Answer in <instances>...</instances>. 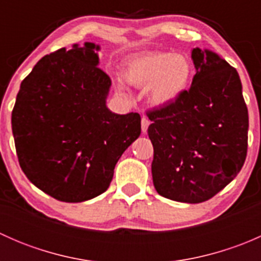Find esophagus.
I'll use <instances>...</instances> for the list:
<instances>
[{"mask_svg": "<svg viewBox=\"0 0 261 261\" xmlns=\"http://www.w3.org/2000/svg\"><path fill=\"white\" fill-rule=\"evenodd\" d=\"M149 125H150L149 118H147L146 116H143V117H141V130H143V133H146Z\"/></svg>", "mask_w": 261, "mask_h": 261, "instance_id": "34e87169", "label": "esophagus"}]
</instances>
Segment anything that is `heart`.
I'll return each instance as SVG.
<instances>
[{"label": "heart", "mask_w": 261, "mask_h": 261, "mask_svg": "<svg viewBox=\"0 0 261 261\" xmlns=\"http://www.w3.org/2000/svg\"><path fill=\"white\" fill-rule=\"evenodd\" d=\"M193 75V63L186 54L147 51L126 62L123 78L135 87L149 86L147 97L152 105L172 103L184 93Z\"/></svg>", "instance_id": "obj_1"}]
</instances>
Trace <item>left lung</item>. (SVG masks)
Segmentation results:
<instances>
[{
  "label": "left lung",
  "mask_w": 261,
  "mask_h": 261,
  "mask_svg": "<svg viewBox=\"0 0 261 261\" xmlns=\"http://www.w3.org/2000/svg\"><path fill=\"white\" fill-rule=\"evenodd\" d=\"M196 75L178 99L147 111L151 173L160 196L201 203L243 168L249 114L238 70L210 50H192Z\"/></svg>",
  "instance_id": "8db88e82"
}]
</instances>
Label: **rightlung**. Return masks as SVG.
<instances>
[{"instance_id": "right-lung-1", "label": "right lung", "mask_w": 261, "mask_h": 261, "mask_svg": "<svg viewBox=\"0 0 261 261\" xmlns=\"http://www.w3.org/2000/svg\"><path fill=\"white\" fill-rule=\"evenodd\" d=\"M99 46L75 44L41 58L21 82L12 110L18 163L29 180L62 202H83L110 187L116 163L140 136L136 112L106 106L111 80Z\"/></svg>"}]
</instances>
